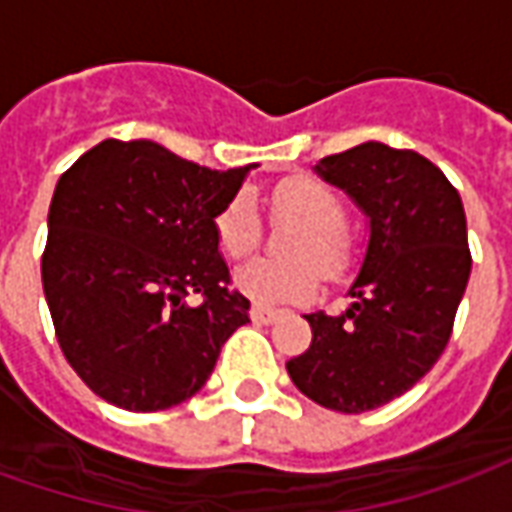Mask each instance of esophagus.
I'll use <instances>...</instances> for the list:
<instances>
[{"mask_svg":"<svg viewBox=\"0 0 512 512\" xmlns=\"http://www.w3.org/2000/svg\"><path fill=\"white\" fill-rule=\"evenodd\" d=\"M249 315H252V321H255V323H274V321H277L279 312L271 310V307H263V304H252Z\"/></svg>","mask_w":512,"mask_h":512,"instance_id":"1","label":"esophagus"}]
</instances>
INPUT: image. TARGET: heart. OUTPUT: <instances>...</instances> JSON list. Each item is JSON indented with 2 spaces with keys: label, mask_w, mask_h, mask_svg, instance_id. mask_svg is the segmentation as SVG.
I'll use <instances>...</instances> for the list:
<instances>
[{
  "label": "heart",
  "mask_w": 512,
  "mask_h": 512,
  "mask_svg": "<svg viewBox=\"0 0 512 512\" xmlns=\"http://www.w3.org/2000/svg\"><path fill=\"white\" fill-rule=\"evenodd\" d=\"M271 208L277 216L304 222L290 235V260L255 257L235 268V288L257 304L307 301L323 277L340 279L351 268L354 244L345 230L343 197L318 178H288L271 191ZM216 238L224 255L244 257L263 238V222L249 194H235L216 216Z\"/></svg>",
  "instance_id": "heart-1"
}]
</instances>
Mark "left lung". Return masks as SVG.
Instances as JSON below:
<instances>
[{
	"label": "left lung",
	"instance_id": "8db88e82",
	"mask_svg": "<svg viewBox=\"0 0 512 512\" xmlns=\"http://www.w3.org/2000/svg\"><path fill=\"white\" fill-rule=\"evenodd\" d=\"M370 216V244L343 315L312 312V343L288 376L318 406L362 414L395 400L450 343L472 271L458 189L414 150L365 142L318 161Z\"/></svg>",
	"mask_w": 512,
	"mask_h": 512
}]
</instances>
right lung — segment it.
I'll list each match as a JSON object with an SVG mask.
<instances>
[{
	"label": "right lung",
	"instance_id": "right-lung-1",
	"mask_svg": "<svg viewBox=\"0 0 512 512\" xmlns=\"http://www.w3.org/2000/svg\"><path fill=\"white\" fill-rule=\"evenodd\" d=\"M246 172L104 139L57 180L43 293L68 365L106 403L164 411L189 400L249 321L216 238Z\"/></svg>",
	"mask_w": 512,
	"mask_h": 512
}]
</instances>
